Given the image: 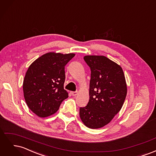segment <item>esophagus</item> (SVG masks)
Here are the masks:
<instances>
[{"mask_svg":"<svg viewBox=\"0 0 156 156\" xmlns=\"http://www.w3.org/2000/svg\"><path fill=\"white\" fill-rule=\"evenodd\" d=\"M77 94H78V92H77V91H75V92H71V94H72V95L73 96H75L76 95H77Z\"/></svg>","mask_w":156,"mask_h":156,"instance_id":"1","label":"esophagus"}]
</instances>
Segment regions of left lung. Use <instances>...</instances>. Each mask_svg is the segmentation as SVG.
<instances>
[{
	"label": "left lung",
	"instance_id": "1",
	"mask_svg": "<svg viewBox=\"0 0 156 156\" xmlns=\"http://www.w3.org/2000/svg\"><path fill=\"white\" fill-rule=\"evenodd\" d=\"M90 68L89 101L80 107L84 124L98 129L109 123L124 104L127 86L124 72L119 65L105 56H84Z\"/></svg>",
	"mask_w": 156,
	"mask_h": 156
}]
</instances>
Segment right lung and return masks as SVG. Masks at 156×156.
I'll return each instance as SVG.
<instances>
[{
  "mask_svg": "<svg viewBox=\"0 0 156 156\" xmlns=\"http://www.w3.org/2000/svg\"><path fill=\"white\" fill-rule=\"evenodd\" d=\"M75 54L48 53L36 59L23 81L25 100L30 109L41 118L53 115L68 93L64 88L65 66Z\"/></svg>",
  "mask_w": 156,
  "mask_h": 156,
  "instance_id": "obj_1",
  "label": "right lung"
}]
</instances>
